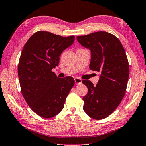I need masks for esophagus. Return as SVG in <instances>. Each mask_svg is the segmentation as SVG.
I'll list each match as a JSON object with an SVG mask.
<instances>
[{"label":"esophagus","mask_w":146,"mask_h":146,"mask_svg":"<svg viewBox=\"0 0 146 146\" xmlns=\"http://www.w3.org/2000/svg\"><path fill=\"white\" fill-rule=\"evenodd\" d=\"M74 81L76 85H80V84H81L82 83V80L78 78H74Z\"/></svg>","instance_id":"esophagus-1"}]
</instances>
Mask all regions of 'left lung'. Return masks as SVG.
<instances>
[{"label": "left lung", "instance_id": "8db88e82", "mask_svg": "<svg viewBox=\"0 0 146 146\" xmlns=\"http://www.w3.org/2000/svg\"><path fill=\"white\" fill-rule=\"evenodd\" d=\"M76 38L90 50V68L100 72L96 86L89 80L82 81L88 90L83 98V109L92 119H103L113 113L125 95L129 78L127 56L119 39L106 31Z\"/></svg>", "mask_w": 146, "mask_h": 146}]
</instances>
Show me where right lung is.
I'll return each instance as SVG.
<instances>
[{"mask_svg": "<svg viewBox=\"0 0 146 146\" xmlns=\"http://www.w3.org/2000/svg\"><path fill=\"white\" fill-rule=\"evenodd\" d=\"M75 37H63L48 31H37L25 44L18 64L22 94L33 112L48 119L64 108L74 80L59 78L52 69L58 66L59 56L72 45Z\"/></svg>", "mask_w": 146, "mask_h": 146, "instance_id": "right-lung-1", "label": "right lung"}]
</instances>
